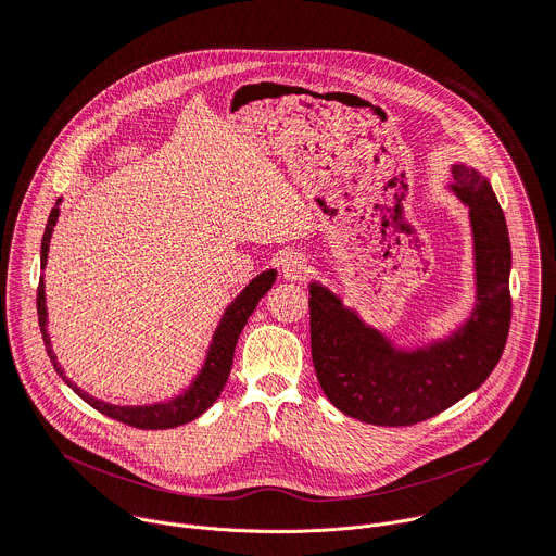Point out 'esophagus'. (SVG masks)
<instances>
[{
	"instance_id": "34e87169",
	"label": "esophagus",
	"mask_w": 556,
	"mask_h": 556,
	"mask_svg": "<svg viewBox=\"0 0 556 556\" xmlns=\"http://www.w3.org/2000/svg\"><path fill=\"white\" fill-rule=\"evenodd\" d=\"M281 273L283 279L288 281H301L307 275V262L301 253H288L281 262Z\"/></svg>"
}]
</instances>
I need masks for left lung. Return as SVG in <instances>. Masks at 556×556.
I'll list each match as a JSON object with an SVG mask.
<instances>
[{"label":"left lung","instance_id":"1","mask_svg":"<svg viewBox=\"0 0 556 556\" xmlns=\"http://www.w3.org/2000/svg\"><path fill=\"white\" fill-rule=\"evenodd\" d=\"M448 191L468 208L475 305L448 337L395 345L365 324L343 296L309 281V341L316 378L350 418L407 427L438 416L478 389L500 363L510 328V240L504 211L484 174L451 165Z\"/></svg>","mask_w":556,"mask_h":556}]
</instances>
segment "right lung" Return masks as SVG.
<instances>
[{"mask_svg": "<svg viewBox=\"0 0 556 556\" xmlns=\"http://www.w3.org/2000/svg\"><path fill=\"white\" fill-rule=\"evenodd\" d=\"M59 204L61 198L56 200L54 208L50 211L46 230H43V240H41V268H46L48 264V251H50V237L52 230L56 226L59 219ZM277 279V270H264L260 273L240 294H237L228 307L224 309L222 319L213 332V339L208 343L206 350V358L202 369L195 374V378L191 380V384L176 395L172 401L165 403H153V405H112L105 401L94 399L88 391H84L81 387H76L63 371V367L56 361V354L52 350L50 343V334H48V309H46V283H43V275L39 277V288H37V314H39V328H41V337H43V345L46 352L50 356V363L54 365V371L65 380L67 387L74 389V393L78 399H84L90 407H94L97 412H101L108 418H114L123 425L136 427V429H174L180 425H187L191 420H195L198 416H202L217 399L219 393L228 380L230 367H232V354H235V345L237 339H240L249 316L255 312L260 299L273 288Z\"/></svg>", "mask_w": 556, "mask_h": 556, "instance_id": "obj_1", "label": "right lung"}]
</instances>
